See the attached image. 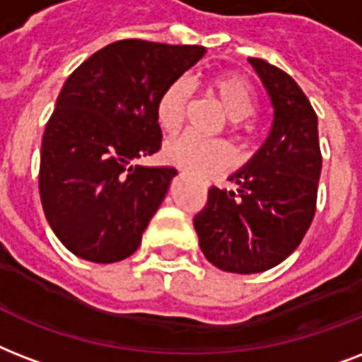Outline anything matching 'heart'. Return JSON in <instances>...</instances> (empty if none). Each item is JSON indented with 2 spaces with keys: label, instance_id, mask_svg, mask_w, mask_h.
Masks as SVG:
<instances>
[{
  "label": "heart",
  "instance_id": "1",
  "mask_svg": "<svg viewBox=\"0 0 362 362\" xmlns=\"http://www.w3.org/2000/svg\"><path fill=\"white\" fill-rule=\"evenodd\" d=\"M209 90L217 98L225 115L232 122H242L255 113L257 98L251 83L234 74L211 77ZM189 102V86L183 81H173L162 90L156 102V120L164 132L177 130L185 119ZM164 158L196 175H211L230 166L232 149L225 141H209L194 134H179L164 145Z\"/></svg>",
  "mask_w": 362,
  "mask_h": 362
}]
</instances>
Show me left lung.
<instances>
[{"mask_svg": "<svg viewBox=\"0 0 362 362\" xmlns=\"http://www.w3.org/2000/svg\"><path fill=\"white\" fill-rule=\"evenodd\" d=\"M272 105L260 149L228 175L236 189L211 187L194 217L200 249L213 266L259 274L287 259L312 225L321 175L317 115L296 81L260 58H247Z\"/></svg>", "mask_w": 362, "mask_h": 362, "instance_id": "8db88e82", "label": "left lung"}]
</instances>
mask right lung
Wrapping results in <instances>:
<instances>
[{"label":"right lung","mask_w":362,"mask_h":362,"mask_svg":"<svg viewBox=\"0 0 362 362\" xmlns=\"http://www.w3.org/2000/svg\"><path fill=\"white\" fill-rule=\"evenodd\" d=\"M204 54L198 45L124 39L64 83L41 143L39 194L79 259L111 264L137 251L177 170L134 162L160 149L158 96Z\"/></svg>","instance_id":"1"}]
</instances>
